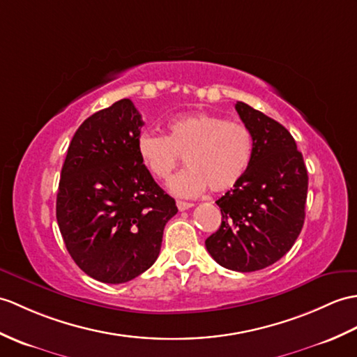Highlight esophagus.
I'll return each instance as SVG.
<instances>
[{"mask_svg":"<svg viewBox=\"0 0 357 357\" xmlns=\"http://www.w3.org/2000/svg\"><path fill=\"white\" fill-rule=\"evenodd\" d=\"M176 206H178V210H179V211H185V210H188V208H192V206H195V204H192V202H182V201H178V202H176Z\"/></svg>","mask_w":357,"mask_h":357,"instance_id":"obj_1","label":"esophagus"}]
</instances>
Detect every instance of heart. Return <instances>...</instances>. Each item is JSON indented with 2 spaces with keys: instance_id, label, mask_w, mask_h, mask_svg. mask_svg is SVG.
<instances>
[{
  "instance_id": "obj_1",
  "label": "heart",
  "mask_w": 357,
  "mask_h": 357,
  "mask_svg": "<svg viewBox=\"0 0 357 357\" xmlns=\"http://www.w3.org/2000/svg\"><path fill=\"white\" fill-rule=\"evenodd\" d=\"M167 135L143 134L137 151L141 162L158 181H167L182 156L188 167L170 181V190L192 197L210 187L214 193L234 188L246 175L254 153L250 129L210 112H192L173 119Z\"/></svg>"
}]
</instances>
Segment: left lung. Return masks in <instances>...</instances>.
<instances>
[{
	"instance_id": "obj_1",
	"label": "left lung",
	"mask_w": 357,
	"mask_h": 357,
	"mask_svg": "<svg viewBox=\"0 0 357 357\" xmlns=\"http://www.w3.org/2000/svg\"><path fill=\"white\" fill-rule=\"evenodd\" d=\"M236 111L252 135V161L243 179L216 201L222 223L205 246L220 266L254 272L278 261L300 236L309 176L283 124L243 102Z\"/></svg>"
}]
</instances>
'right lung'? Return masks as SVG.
I'll return each instance as SVG.
<instances>
[{
	"mask_svg": "<svg viewBox=\"0 0 357 357\" xmlns=\"http://www.w3.org/2000/svg\"><path fill=\"white\" fill-rule=\"evenodd\" d=\"M143 124L132 100L115 102L80 124L62 165L57 225L74 263L102 283L151 268L178 213L138 156Z\"/></svg>",
	"mask_w": 357,
	"mask_h": 357,
	"instance_id": "right-lung-1",
	"label": "right lung"
}]
</instances>
